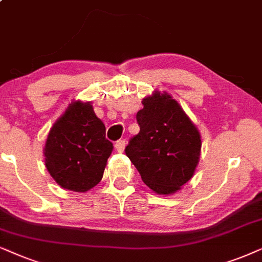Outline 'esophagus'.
<instances>
[{"label":"esophagus","mask_w":262,"mask_h":262,"mask_svg":"<svg viewBox=\"0 0 262 262\" xmlns=\"http://www.w3.org/2000/svg\"><path fill=\"white\" fill-rule=\"evenodd\" d=\"M125 147V140L124 139H120L115 142V148H116L117 152H123Z\"/></svg>","instance_id":"34e87169"}]
</instances>
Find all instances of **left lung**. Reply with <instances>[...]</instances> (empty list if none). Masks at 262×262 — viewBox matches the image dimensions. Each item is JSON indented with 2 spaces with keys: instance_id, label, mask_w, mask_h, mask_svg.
<instances>
[{
  "instance_id": "left-lung-1",
  "label": "left lung",
  "mask_w": 262,
  "mask_h": 262,
  "mask_svg": "<svg viewBox=\"0 0 262 262\" xmlns=\"http://www.w3.org/2000/svg\"><path fill=\"white\" fill-rule=\"evenodd\" d=\"M142 105L137 114L140 132L129 140L125 155L153 191L175 193L193 177L200 158V133L167 93L156 91Z\"/></svg>"
}]
</instances>
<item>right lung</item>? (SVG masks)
<instances>
[{
    "label": "right lung",
    "instance_id": "right-lung-1",
    "mask_svg": "<svg viewBox=\"0 0 262 262\" xmlns=\"http://www.w3.org/2000/svg\"><path fill=\"white\" fill-rule=\"evenodd\" d=\"M113 148L92 105L74 102L50 129L45 165L58 186L83 193L100 182Z\"/></svg>",
    "mask_w": 262,
    "mask_h": 262
}]
</instances>
